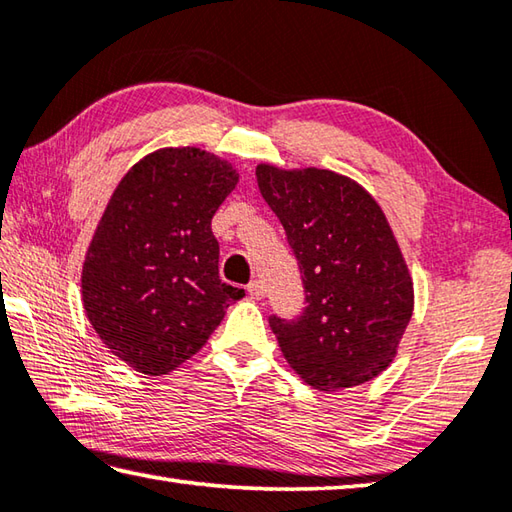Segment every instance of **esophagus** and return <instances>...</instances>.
Listing matches in <instances>:
<instances>
[{
  "mask_svg": "<svg viewBox=\"0 0 512 512\" xmlns=\"http://www.w3.org/2000/svg\"><path fill=\"white\" fill-rule=\"evenodd\" d=\"M247 294L254 298V301H260V298L265 296V287H263V283L260 281H252L247 285Z\"/></svg>",
  "mask_w": 512,
  "mask_h": 512,
  "instance_id": "esophagus-1",
  "label": "esophagus"
}]
</instances>
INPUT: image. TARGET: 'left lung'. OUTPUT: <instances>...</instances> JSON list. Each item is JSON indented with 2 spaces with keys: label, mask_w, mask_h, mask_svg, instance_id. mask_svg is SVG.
I'll use <instances>...</instances> for the list:
<instances>
[{
  "label": "left lung",
  "mask_w": 512,
  "mask_h": 512,
  "mask_svg": "<svg viewBox=\"0 0 512 512\" xmlns=\"http://www.w3.org/2000/svg\"><path fill=\"white\" fill-rule=\"evenodd\" d=\"M305 292L294 318L269 316L283 356L316 390L336 392L392 363L412 316V281L376 200L327 169L256 167Z\"/></svg>",
  "instance_id": "obj_1"
}]
</instances>
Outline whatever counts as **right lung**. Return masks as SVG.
Listing matches in <instances>:
<instances>
[{"mask_svg":"<svg viewBox=\"0 0 512 512\" xmlns=\"http://www.w3.org/2000/svg\"><path fill=\"white\" fill-rule=\"evenodd\" d=\"M236 171L200 149H160L129 169L95 229L82 301L102 343L149 376L191 359L245 292L218 276L211 218Z\"/></svg>","mask_w":512,"mask_h":512,"instance_id":"right-lung-1","label":"right lung"}]
</instances>
